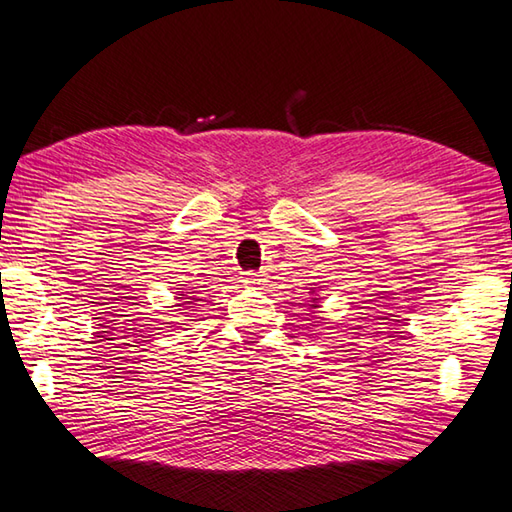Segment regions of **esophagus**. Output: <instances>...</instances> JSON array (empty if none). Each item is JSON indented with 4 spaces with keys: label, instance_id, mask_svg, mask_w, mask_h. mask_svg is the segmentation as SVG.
<instances>
[{
    "label": "esophagus",
    "instance_id": "obj_1",
    "mask_svg": "<svg viewBox=\"0 0 512 512\" xmlns=\"http://www.w3.org/2000/svg\"><path fill=\"white\" fill-rule=\"evenodd\" d=\"M262 282H264V280H262V275H259V273H253V271L244 273V284H246V287L257 289Z\"/></svg>",
    "mask_w": 512,
    "mask_h": 512
}]
</instances>
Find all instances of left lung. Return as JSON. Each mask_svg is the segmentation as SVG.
<instances>
[{"instance_id": "1", "label": "left lung", "mask_w": 512, "mask_h": 512, "mask_svg": "<svg viewBox=\"0 0 512 512\" xmlns=\"http://www.w3.org/2000/svg\"><path fill=\"white\" fill-rule=\"evenodd\" d=\"M311 307H316V305H311Z\"/></svg>"}]
</instances>
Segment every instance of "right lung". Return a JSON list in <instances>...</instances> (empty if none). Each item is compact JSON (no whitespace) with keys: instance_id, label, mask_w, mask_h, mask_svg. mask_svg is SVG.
I'll use <instances>...</instances> for the list:
<instances>
[{"instance_id":"1","label":"right lung","mask_w":512,"mask_h":512,"mask_svg":"<svg viewBox=\"0 0 512 512\" xmlns=\"http://www.w3.org/2000/svg\"><path fill=\"white\" fill-rule=\"evenodd\" d=\"M180 296H183V293H180ZM192 300H194V298H192Z\"/></svg>"}]
</instances>
